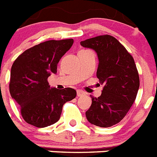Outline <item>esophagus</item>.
<instances>
[{
  "instance_id": "1",
  "label": "esophagus",
  "mask_w": 157,
  "mask_h": 157,
  "mask_svg": "<svg viewBox=\"0 0 157 157\" xmlns=\"http://www.w3.org/2000/svg\"><path fill=\"white\" fill-rule=\"evenodd\" d=\"M85 92L82 90H77V96L78 97H82V96L85 95Z\"/></svg>"
}]
</instances>
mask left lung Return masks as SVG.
<instances>
[{
    "instance_id": "8db88e82",
    "label": "left lung",
    "mask_w": 157,
    "mask_h": 157,
    "mask_svg": "<svg viewBox=\"0 0 157 157\" xmlns=\"http://www.w3.org/2000/svg\"><path fill=\"white\" fill-rule=\"evenodd\" d=\"M80 44L98 54L97 77L104 84L101 95L98 98L91 97L92 105L86 116L98 127L116 125L130 110L139 89V75L134 58L120 41L109 34L89 38Z\"/></svg>"
}]
</instances>
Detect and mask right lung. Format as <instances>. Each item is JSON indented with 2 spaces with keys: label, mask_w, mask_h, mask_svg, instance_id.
Here are the masks:
<instances>
[{
  "label": "right lung",
  "mask_w": 157,
  "mask_h": 157,
  "mask_svg": "<svg viewBox=\"0 0 157 157\" xmlns=\"http://www.w3.org/2000/svg\"><path fill=\"white\" fill-rule=\"evenodd\" d=\"M73 39L50 40L28 48L14 61L9 91L20 106L23 120L38 128L59 120L63 105L76 97L75 90L51 88L48 78L73 45Z\"/></svg>",
  "instance_id": "add662e5"
}]
</instances>
